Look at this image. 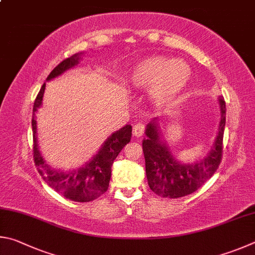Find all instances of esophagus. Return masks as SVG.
Segmentation results:
<instances>
[{"instance_id":"34e87169","label":"esophagus","mask_w":255,"mask_h":255,"mask_svg":"<svg viewBox=\"0 0 255 255\" xmlns=\"http://www.w3.org/2000/svg\"><path fill=\"white\" fill-rule=\"evenodd\" d=\"M144 130H145V125L143 123H136L133 125V128H132V133L133 135L136 136V137H140L143 135L144 133Z\"/></svg>"}]
</instances>
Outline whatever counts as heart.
Returning <instances> with one entry per match:
<instances>
[{
  "mask_svg": "<svg viewBox=\"0 0 255 255\" xmlns=\"http://www.w3.org/2000/svg\"><path fill=\"white\" fill-rule=\"evenodd\" d=\"M190 79V68L181 60L163 56L146 58L132 69L128 82L139 89L151 88V97L159 104H169L184 91Z\"/></svg>",
  "mask_w": 255,
  "mask_h": 255,
  "instance_id": "b5f03b06",
  "label": "heart"
}]
</instances>
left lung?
Wrapping results in <instances>:
<instances>
[{
  "mask_svg": "<svg viewBox=\"0 0 255 255\" xmlns=\"http://www.w3.org/2000/svg\"><path fill=\"white\" fill-rule=\"evenodd\" d=\"M220 128L206 158L194 164H182L173 158L166 143L160 141L157 119L148 124L143 140L146 179L150 189L164 198H179L193 194L202 187L218 169L223 154V135L226 122V106L222 96Z\"/></svg>",
  "mask_w": 255,
  "mask_h": 255,
  "instance_id": "1",
  "label": "left lung"
}]
</instances>
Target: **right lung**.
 Instances as JSON below:
<instances>
[{"label":"right lung","instance_id":"1","mask_svg":"<svg viewBox=\"0 0 255 255\" xmlns=\"http://www.w3.org/2000/svg\"><path fill=\"white\" fill-rule=\"evenodd\" d=\"M80 53H75L69 58H66L59 65L56 66L47 77L50 80L57 76L65 73L69 68H73L79 62ZM46 88V83L42 85L39 94L35 97L33 104L32 114V134H33V159L37 170L42 177V179L51 187L57 193L65 196L67 199L74 202L85 203L91 202L103 195L109 188L112 164L118 157L121 150L124 148L131 140L132 127L125 125L119 131L114 132L98 151L94 158L84 164L82 168L75 169L69 172H62L59 170H53L48 164L44 163L43 159L40 154L37 143V122H35V112L42 104V97Z\"/></svg>","mask_w":255,"mask_h":255}]
</instances>
